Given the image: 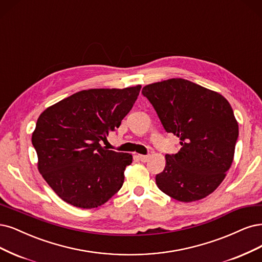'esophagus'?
Listing matches in <instances>:
<instances>
[{"label": "esophagus", "instance_id": "obj_1", "mask_svg": "<svg viewBox=\"0 0 262 262\" xmlns=\"http://www.w3.org/2000/svg\"><path fill=\"white\" fill-rule=\"evenodd\" d=\"M139 158H140V160H141V161H143V162H146V161H148L149 156H148V155H139Z\"/></svg>", "mask_w": 262, "mask_h": 262}]
</instances>
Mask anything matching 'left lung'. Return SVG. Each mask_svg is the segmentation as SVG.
I'll return each instance as SVG.
<instances>
[{
  "label": "left lung",
  "mask_w": 262,
  "mask_h": 262,
  "mask_svg": "<svg viewBox=\"0 0 262 262\" xmlns=\"http://www.w3.org/2000/svg\"><path fill=\"white\" fill-rule=\"evenodd\" d=\"M142 94L154 106L168 133L181 148L166 155L156 176L161 192L183 203L211 194L227 176L238 138V123L230 103L209 89L174 78L145 85Z\"/></svg>",
  "instance_id": "obj_1"
}]
</instances>
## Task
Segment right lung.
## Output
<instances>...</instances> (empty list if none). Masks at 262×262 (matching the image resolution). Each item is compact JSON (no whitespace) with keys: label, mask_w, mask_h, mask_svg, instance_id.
<instances>
[{"label":"right lung","mask_w":262,"mask_h":262,"mask_svg":"<svg viewBox=\"0 0 262 262\" xmlns=\"http://www.w3.org/2000/svg\"><path fill=\"white\" fill-rule=\"evenodd\" d=\"M140 90L141 85L83 90L40 115L31 139L38 169L62 201L96 208L121 188L132 155L107 149L100 142L119 128Z\"/></svg>","instance_id":"add662e5"}]
</instances>
